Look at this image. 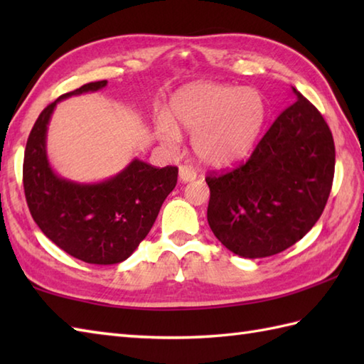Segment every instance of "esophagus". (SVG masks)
Returning <instances> with one entry per match:
<instances>
[{
    "instance_id": "esophagus-1",
    "label": "esophagus",
    "mask_w": 364,
    "mask_h": 364,
    "mask_svg": "<svg viewBox=\"0 0 364 364\" xmlns=\"http://www.w3.org/2000/svg\"><path fill=\"white\" fill-rule=\"evenodd\" d=\"M178 173H180V181L181 183L194 181L197 178V173L188 166H180V168H178Z\"/></svg>"
}]
</instances>
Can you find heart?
I'll list each match as a JSON object with an SVG mask.
<instances>
[{
  "instance_id": "1",
  "label": "heart",
  "mask_w": 364,
  "mask_h": 364,
  "mask_svg": "<svg viewBox=\"0 0 364 364\" xmlns=\"http://www.w3.org/2000/svg\"><path fill=\"white\" fill-rule=\"evenodd\" d=\"M264 114V100L257 90L196 82L173 95L167 119H158L154 133L170 150L180 145L181 133L192 136L200 164L222 170L252 151Z\"/></svg>"
}]
</instances>
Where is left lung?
I'll return each mask as SVG.
<instances>
[{
    "label": "left lung",
    "mask_w": 364,
    "mask_h": 364,
    "mask_svg": "<svg viewBox=\"0 0 364 364\" xmlns=\"http://www.w3.org/2000/svg\"><path fill=\"white\" fill-rule=\"evenodd\" d=\"M296 103L278 115L252 156L206 176L208 223L242 258H266L300 241L321 214L335 175V142L321 112L292 87Z\"/></svg>",
    "instance_id": "left-lung-1"
}]
</instances>
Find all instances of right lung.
Masks as SVG:
<instances>
[{"instance_id":"add662e5","label":"right lung","mask_w":364,"mask_h":364,"mask_svg":"<svg viewBox=\"0 0 364 364\" xmlns=\"http://www.w3.org/2000/svg\"><path fill=\"white\" fill-rule=\"evenodd\" d=\"M106 84V80L84 84L46 106L31 129L23 161V188L34 222L59 249L89 264H117L131 257L178 178L173 166L156 168L137 158L100 183H76L54 172L46 154L54 107Z\"/></svg>"}]
</instances>
